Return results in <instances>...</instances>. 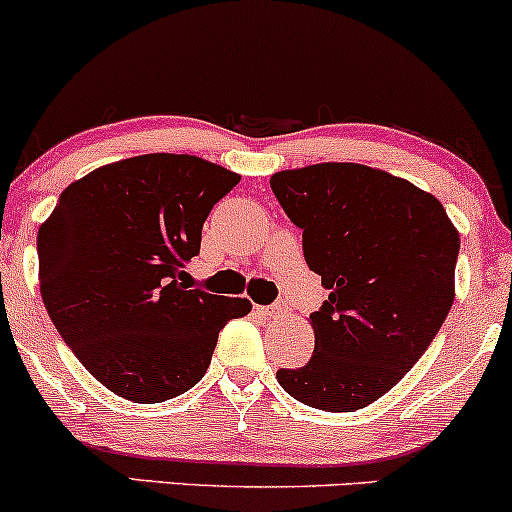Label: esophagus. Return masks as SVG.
<instances>
[{
  "instance_id": "1",
  "label": "esophagus",
  "mask_w": 512,
  "mask_h": 512,
  "mask_svg": "<svg viewBox=\"0 0 512 512\" xmlns=\"http://www.w3.org/2000/svg\"><path fill=\"white\" fill-rule=\"evenodd\" d=\"M257 313L262 317H267V320H276V317H284L289 315V305L286 303H274V305H257Z\"/></svg>"
}]
</instances>
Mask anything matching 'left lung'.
Returning <instances> with one entry per match:
<instances>
[{"label":"left lung","mask_w":512,"mask_h":512,"mask_svg":"<svg viewBox=\"0 0 512 512\" xmlns=\"http://www.w3.org/2000/svg\"><path fill=\"white\" fill-rule=\"evenodd\" d=\"M269 185L330 291L308 320L310 361L276 370V380L308 407H368L414 368L448 317L460 233L431 192L361 163L279 170Z\"/></svg>","instance_id":"8db88e82"}]
</instances>
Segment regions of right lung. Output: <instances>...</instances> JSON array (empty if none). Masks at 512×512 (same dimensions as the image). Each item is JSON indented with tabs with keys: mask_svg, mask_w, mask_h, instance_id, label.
Segmentation results:
<instances>
[{
	"mask_svg": "<svg viewBox=\"0 0 512 512\" xmlns=\"http://www.w3.org/2000/svg\"><path fill=\"white\" fill-rule=\"evenodd\" d=\"M240 175L190 154H144L74 180L38 228V279L57 332L98 383L166 402L207 373L228 320L252 310L185 286L211 207Z\"/></svg>",
	"mask_w": 512,
	"mask_h": 512,
	"instance_id": "right-lung-1",
	"label": "right lung"
}]
</instances>
